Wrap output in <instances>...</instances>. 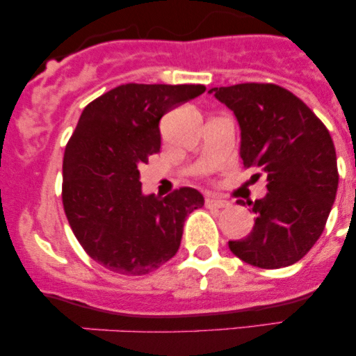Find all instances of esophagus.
<instances>
[{
	"mask_svg": "<svg viewBox=\"0 0 356 356\" xmlns=\"http://www.w3.org/2000/svg\"><path fill=\"white\" fill-rule=\"evenodd\" d=\"M206 206L207 207H218V209H220V207H227V206H229V202L224 201V199L218 197V195H207V197H206Z\"/></svg>",
	"mask_w": 356,
	"mask_h": 356,
	"instance_id": "obj_1",
	"label": "esophagus"
}]
</instances>
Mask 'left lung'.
<instances>
[{"instance_id": "1", "label": "left lung", "mask_w": 356, "mask_h": 356, "mask_svg": "<svg viewBox=\"0 0 356 356\" xmlns=\"http://www.w3.org/2000/svg\"><path fill=\"white\" fill-rule=\"evenodd\" d=\"M209 93L238 118L243 165L266 175L268 194L248 202L254 226L244 239L229 241V249L251 266H291L321 236L337 197L332 136L303 100L280 85L239 83Z\"/></svg>"}]
</instances>
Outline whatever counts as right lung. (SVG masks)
Segmentation results:
<instances>
[{"label":"right lung","instance_id":"1","mask_svg":"<svg viewBox=\"0 0 356 356\" xmlns=\"http://www.w3.org/2000/svg\"><path fill=\"white\" fill-rule=\"evenodd\" d=\"M204 92V85L127 83L81 112L65 149L61 199L81 248L110 271L140 276L161 268L181 246L184 220L204 206L192 187L145 195L138 172L161 150L162 115Z\"/></svg>","mask_w":356,"mask_h":356}]
</instances>
